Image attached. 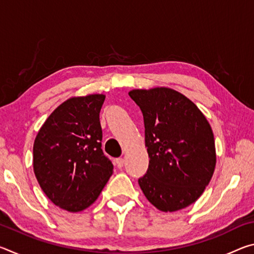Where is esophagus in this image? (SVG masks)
I'll use <instances>...</instances> for the list:
<instances>
[{"instance_id": "esophagus-1", "label": "esophagus", "mask_w": 254, "mask_h": 254, "mask_svg": "<svg viewBox=\"0 0 254 254\" xmlns=\"http://www.w3.org/2000/svg\"><path fill=\"white\" fill-rule=\"evenodd\" d=\"M115 165H117L118 168H122L124 166V159L123 158H118L117 160H115Z\"/></svg>"}]
</instances>
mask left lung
<instances>
[{
    "mask_svg": "<svg viewBox=\"0 0 254 254\" xmlns=\"http://www.w3.org/2000/svg\"><path fill=\"white\" fill-rule=\"evenodd\" d=\"M143 114L147 174L140 188L161 212L180 210L199 198L216 165L214 134L201 111L169 87L132 89Z\"/></svg>",
    "mask_w": 254,
    "mask_h": 254,
    "instance_id": "1",
    "label": "left lung"
}]
</instances>
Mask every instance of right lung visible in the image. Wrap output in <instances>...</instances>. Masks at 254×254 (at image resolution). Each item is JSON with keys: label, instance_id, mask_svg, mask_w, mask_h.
I'll return each instance as SVG.
<instances>
[{"label": "right lung", "instance_id": "1", "mask_svg": "<svg viewBox=\"0 0 254 254\" xmlns=\"http://www.w3.org/2000/svg\"><path fill=\"white\" fill-rule=\"evenodd\" d=\"M104 94L74 96L42 124L33 143V171L46 196L70 213L89 207L113 174L102 150Z\"/></svg>", "mask_w": 254, "mask_h": 254}]
</instances>
